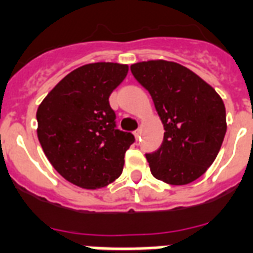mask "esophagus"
Segmentation results:
<instances>
[{
	"label": "esophagus",
	"instance_id": "34e87169",
	"mask_svg": "<svg viewBox=\"0 0 253 253\" xmlns=\"http://www.w3.org/2000/svg\"><path fill=\"white\" fill-rule=\"evenodd\" d=\"M140 134H142V130H140V128H138V130H135V131H134V135H135V138H136V139L139 138Z\"/></svg>",
	"mask_w": 253,
	"mask_h": 253
}]
</instances>
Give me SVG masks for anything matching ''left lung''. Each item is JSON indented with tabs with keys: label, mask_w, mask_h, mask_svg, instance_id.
<instances>
[{
	"label": "left lung",
	"mask_w": 253,
	"mask_h": 253,
	"mask_svg": "<svg viewBox=\"0 0 253 253\" xmlns=\"http://www.w3.org/2000/svg\"><path fill=\"white\" fill-rule=\"evenodd\" d=\"M130 69L150 92L165 127L161 147L146 154L151 173L172 186L194 182L213 163L224 139L223 99L199 75L176 62L158 59Z\"/></svg>",
	"instance_id": "1"
}]
</instances>
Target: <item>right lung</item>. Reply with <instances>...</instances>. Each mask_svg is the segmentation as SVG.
I'll return each instance as SVG.
<instances>
[{
    "label": "right lung",
    "mask_w": 253,
    "mask_h": 253,
    "mask_svg": "<svg viewBox=\"0 0 253 253\" xmlns=\"http://www.w3.org/2000/svg\"><path fill=\"white\" fill-rule=\"evenodd\" d=\"M128 66L88 63L59 81L37 110L38 140L57 172L75 186L96 190L121 176L134 135L117 128L109 96Z\"/></svg>",
    "instance_id": "right-lung-1"
}]
</instances>
